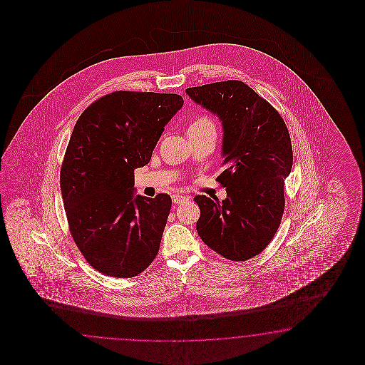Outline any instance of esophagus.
I'll use <instances>...</instances> for the list:
<instances>
[{"label":"esophagus","mask_w":365,"mask_h":365,"mask_svg":"<svg viewBox=\"0 0 365 365\" xmlns=\"http://www.w3.org/2000/svg\"><path fill=\"white\" fill-rule=\"evenodd\" d=\"M190 199V197H186V195H179V194H177V195H174L173 197V202L175 203V205H182V203H185L186 200H188Z\"/></svg>","instance_id":"esophagus-1"}]
</instances>
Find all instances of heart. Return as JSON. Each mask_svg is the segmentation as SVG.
Listing matches in <instances>:
<instances>
[{
	"mask_svg": "<svg viewBox=\"0 0 365 365\" xmlns=\"http://www.w3.org/2000/svg\"><path fill=\"white\" fill-rule=\"evenodd\" d=\"M205 128H214V125H212V122H211L209 118L200 116V118L195 119L194 122L190 124L188 131H192V130H205Z\"/></svg>",
	"mask_w": 365,
	"mask_h": 365,
	"instance_id": "heart-1",
	"label": "heart"
}]
</instances>
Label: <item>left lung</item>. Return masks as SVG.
Returning <instances> with one entry per match:
<instances>
[{
    "instance_id": "obj_1",
    "label": "left lung",
    "mask_w": 365,
    "mask_h": 365,
    "mask_svg": "<svg viewBox=\"0 0 365 365\" xmlns=\"http://www.w3.org/2000/svg\"><path fill=\"white\" fill-rule=\"evenodd\" d=\"M188 98L221 120L223 173L217 180L227 197H195L197 232L214 252L232 261L259 255L284 214V179L293 151L284 119L238 80L186 89Z\"/></svg>"
}]
</instances>
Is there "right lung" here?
Segmentation results:
<instances>
[{"mask_svg":"<svg viewBox=\"0 0 365 365\" xmlns=\"http://www.w3.org/2000/svg\"><path fill=\"white\" fill-rule=\"evenodd\" d=\"M177 93L118 91L81 113L66 147L60 187L68 225L89 265L106 276H138L154 261L171 198L138 195L133 170L150 162Z\"/></svg>","mask_w":365,"mask_h":365,"instance_id":"obj_1","label":"right lung"}]
</instances>
